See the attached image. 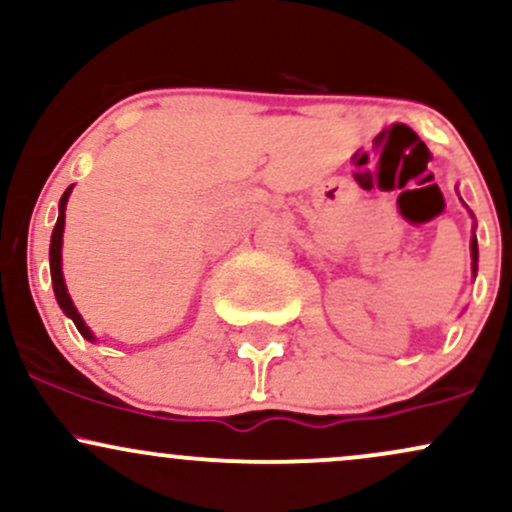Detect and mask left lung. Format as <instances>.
Returning <instances> with one entry per match:
<instances>
[{
  "label": "left lung",
  "mask_w": 512,
  "mask_h": 512,
  "mask_svg": "<svg viewBox=\"0 0 512 512\" xmlns=\"http://www.w3.org/2000/svg\"><path fill=\"white\" fill-rule=\"evenodd\" d=\"M469 248H472V272H474V276H477V260H479V248H477V236L472 238V245H469Z\"/></svg>",
  "instance_id": "8db88e82"
}]
</instances>
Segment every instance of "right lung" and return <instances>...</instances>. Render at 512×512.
Instances as JSON below:
<instances>
[{"mask_svg": "<svg viewBox=\"0 0 512 512\" xmlns=\"http://www.w3.org/2000/svg\"><path fill=\"white\" fill-rule=\"evenodd\" d=\"M74 187V185H72ZM72 187H67L60 199V216H57L55 228H52V238H50V276H52V289H55V298L60 303V308L64 310V315L72 317L76 330L81 332V337L88 339V342H96L93 332L88 330L84 317L79 315V310L74 308L72 298H69L67 286H64V276H62V233H64V209H67V199L72 195Z\"/></svg>", "mask_w": 512, "mask_h": 512, "instance_id": "right-lung-1", "label": "right lung"}]
</instances>
